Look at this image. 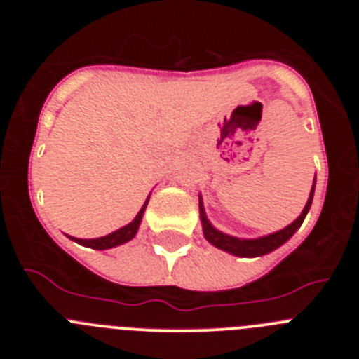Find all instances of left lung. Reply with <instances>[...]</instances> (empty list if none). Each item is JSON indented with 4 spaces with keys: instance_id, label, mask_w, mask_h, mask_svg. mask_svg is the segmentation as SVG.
<instances>
[{
    "instance_id": "1",
    "label": "left lung",
    "mask_w": 359,
    "mask_h": 359,
    "mask_svg": "<svg viewBox=\"0 0 359 359\" xmlns=\"http://www.w3.org/2000/svg\"><path fill=\"white\" fill-rule=\"evenodd\" d=\"M313 196H315V182H313V187H311L309 199H307L302 214L298 215L293 223L287 224V226L282 228V230L269 233V236L257 237V239H243V237H233V236H228V233H224V231L217 230V228H215L214 224L208 221L207 214H205V207H203V199H201V196H199V217H201L203 236H205V239H207L208 243L214 244L215 248L223 250V252L231 253V255H236V257L266 255V253L280 248L282 244L287 243V241L293 237L294 231L302 226L304 219H306L307 212H309V208H311V203H313Z\"/></svg>"
}]
</instances>
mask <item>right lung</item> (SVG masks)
I'll list each match as a JSON object with an SVG mask.
<instances>
[{
  "instance_id": "right-lung-1",
  "label": "right lung",
  "mask_w": 359,
  "mask_h": 359,
  "mask_svg": "<svg viewBox=\"0 0 359 359\" xmlns=\"http://www.w3.org/2000/svg\"><path fill=\"white\" fill-rule=\"evenodd\" d=\"M149 198H151V194L147 196V199H145V203H144V207L140 208V212L136 214V217L133 219L131 223L126 224V226H122V228H118V230L111 231V233H107V236L97 237V239H77V237H72V236H68V237L72 241H75V243L86 246V248H93V250H109V248H115V246H120V244H123V243H128V241H131L133 237L136 236V231H138V228H140L142 217H144V212H145V208H147Z\"/></svg>"
}]
</instances>
